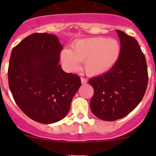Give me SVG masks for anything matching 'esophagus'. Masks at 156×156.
<instances>
[{
	"label": "esophagus",
	"instance_id": "obj_1",
	"mask_svg": "<svg viewBox=\"0 0 156 156\" xmlns=\"http://www.w3.org/2000/svg\"><path fill=\"white\" fill-rule=\"evenodd\" d=\"M81 83H82V84H86V83L87 82V80L85 78H81Z\"/></svg>",
	"mask_w": 156,
	"mask_h": 156
}]
</instances>
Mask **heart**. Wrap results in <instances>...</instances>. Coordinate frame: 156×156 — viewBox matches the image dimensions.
I'll list each match as a JSON object with an SVG mask.
<instances>
[{"label":"heart","mask_w":156,"mask_h":156,"mask_svg":"<svg viewBox=\"0 0 156 156\" xmlns=\"http://www.w3.org/2000/svg\"><path fill=\"white\" fill-rule=\"evenodd\" d=\"M121 47L118 41L106 37L81 39L72 45L71 50L61 52V60L69 72H75L83 62V68L88 75L94 76L106 72L114 66L120 56Z\"/></svg>","instance_id":"b5f03b06"}]
</instances>
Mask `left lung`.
Returning <instances> with one entry per match:
<instances>
[{
  "instance_id": "8db88e82",
  "label": "left lung",
  "mask_w": 156,
  "mask_h": 156,
  "mask_svg": "<svg viewBox=\"0 0 156 156\" xmlns=\"http://www.w3.org/2000/svg\"><path fill=\"white\" fill-rule=\"evenodd\" d=\"M121 52L107 72L90 78L94 94L90 106L93 114L103 121H115L131 112L141 102L148 85L146 57L135 38L116 30Z\"/></svg>"
}]
</instances>
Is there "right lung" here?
I'll return each mask as SVG.
<instances>
[{
	"instance_id": "add662e5",
	"label": "right lung",
	"mask_w": 156,
	"mask_h": 156,
	"mask_svg": "<svg viewBox=\"0 0 156 156\" xmlns=\"http://www.w3.org/2000/svg\"><path fill=\"white\" fill-rule=\"evenodd\" d=\"M62 46L56 35L33 33L14 47L8 68L9 87L20 109L32 120H62L81 87L78 75L59 64Z\"/></svg>"
}]
</instances>
